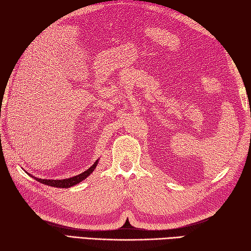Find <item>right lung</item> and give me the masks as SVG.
<instances>
[{"instance_id": "right-lung-1", "label": "right lung", "mask_w": 251, "mask_h": 251, "mask_svg": "<svg viewBox=\"0 0 251 251\" xmlns=\"http://www.w3.org/2000/svg\"><path fill=\"white\" fill-rule=\"evenodd\" d=\"M97 161H99V160H96L94 165L88 168L87 171H85L84 173L79 174V175H77V176H74L72 178H67V179H58V180L52 179V180H50V179H41V178H36V177H34V179H36L37 181H40L44 185H49V186H53V187H59V188H69V187L77 185L78 182L83 181L87 176H90L91 174L94 172V169L96 168Z\"/></svg>"}]
</instances>
